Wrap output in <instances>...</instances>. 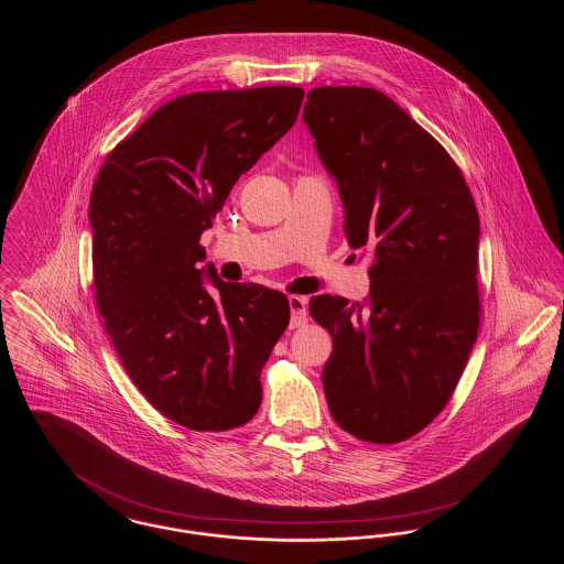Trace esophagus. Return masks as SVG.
I'll return each mask as SVG.
<instances>
[{
	"instance_id": "obj_1",
	"label": "esophagus",
	"mask_w": 564,
	"mask_h": 564,
	"mask_svg": "<svg viewBox=\"0 0 564 564\" xmlns=\"http://www.w3.org/2000/svg\"><path fill=\"white\" fill-rule=\"evenodd\" d=\"M290 311H292L290 327H300V325L308 322V311H306V297L304 295H290Z\"/></svg>"
}]
</instances>
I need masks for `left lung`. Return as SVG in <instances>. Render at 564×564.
Masks as SVG:
<instances>
[{
	"label": "left lung",
	"mask_w": 564,
	"mask_h": 564,
	"mask_svg": "<svg viewBox=\"0 0 564 564\" xmlns=\"http://www.w3.org/2000/svg\"><path fill=\"white\" fill-rule=\"evenodd\" d=\"M302 118L350 247L372 258L366 304L308 302L334 340L327 405L364 442H403L444 410L478 338V212L448 152L380 90L313 88Z\"/></svg>",
	"instance_id": "left-lung-1"
}]
</instances>
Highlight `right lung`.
I'll use <instances>...</instances> for the list:
<instances>
[{
	"label": "right lung",
	"instance_id": "right-lung-1",
	"mask_svg": "<svg viewBox=\"0 0 564 564\" xmlns=\"http://www.w3.org/2000/svg\"><path fill=\"white\" fill-rule=\"evenodd\" d=\"M302 99L297 86L177 97L109 152L93 186V276L109 338L145 400L188 430L241 427L262 403L288 295L200 269L198 241L242 173L294 127Z\"/></svg>",
	"mask_w": 564,
	"mask_h": 564
}]
</instances>
